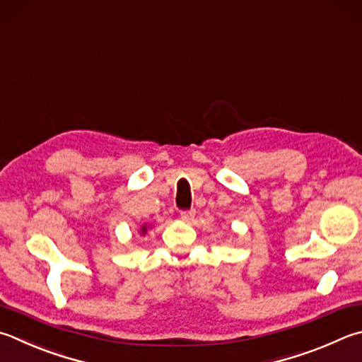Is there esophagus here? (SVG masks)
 Instances as JSON below:
<instances>
[{
  "label": "esophagus",
  "instance_id": "34e87169",
  "mask_svg": "<svg viewBox=\"0 0 362 362\" xmlns=\"http://www.w3.org/2000/svg\"><path fill=\"white\" fill-rule=\"evenodd\" d=\"M194 215H196V212H194L193 209H189V210H182V212H180V218H182L183 221H193Z\"/></svg>",
  "mask_w": 362,
  "mask_h": 362
}]
</instances>
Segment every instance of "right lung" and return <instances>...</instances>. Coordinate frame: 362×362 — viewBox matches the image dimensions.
Returning <instances> with one entry per match:
<instances>
[{
	"label": "right lung",
	"mask_w": 362,
	"mask_h": 362,
	"mask_svg": "<svg viewBox=\"0 0 362 362\" xmlns=\"http://www.w3.org/2000/svg\"><path fill=\"white\" fill-rule=\"evenodd\" d=\"M147 231V228L146 226H142V233H146Z\"/></svg>",
	"instance_id": "add662e5"
}]
</instances>
